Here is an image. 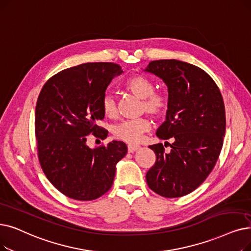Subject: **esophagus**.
<instances>
[{
	"label": "esophagus",
	"mask_w": 251,
	"mask_h": 251,
	"mask_svg": "<svg viewBox=\"0 0 251 251\" xmlns=\"http://www.w3.org/2000/svg\"><path fill=\"white\" fill-rule=\"evenodd\" d=\"M140 147L136 146V145H128V151L129 152H133L135 151H137Z\"/></svg>",
	"instance_id": "34e87169"
}]
</instances>
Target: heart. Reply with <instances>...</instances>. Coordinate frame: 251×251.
Masks as SVG:
<instances>
[{
  "label": "heart",
  "mask_w": 251,
  "mask_h": 251,
  "mask_svg": "<svg viewBox=\"0 0 251 251\" xmlns=\"http://www.w3.org/2000/svg\"><path fill=\"white\" fill-rule=\"evenodd\" d=\"M125 89L131 92L138 99L143 100L140 110L146 112L154 118L160 117L165 112L167 106V100L164 95L156 93L154 82L145 75H137L128 79L125 83ZM102 111L106 117L114 118L117 116V103L113 94L106 93L101 101ZM151 124L146 118H138L134 120H127L117 124L113 133L118 138L126 143L137 144L141 136L150 130Z\"/></svg>",
  "instance_id": "obj_1"
}]
</instances>
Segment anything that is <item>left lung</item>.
Here are the masks:
<instances>
[{"label":"left lung","mask_w":251,"mask_h":251,"mask_svg":"<svg viewBox=\"0 0 251 251\" xmlns=\"http://www.w3.org/2000/svg\"><path fill=\"white\" fill-rule=\"evenodd\" d=\"M144 71L167 87L166 119L156 134L173 141L169 152L162 144L149 147L156 163L147 173L148 186L163 197H181L200 186L219 159L226 134L223 96L208 74L188 62L155 60Z\"/></svg>","instance_id":"8db88e82"}]
</instances>
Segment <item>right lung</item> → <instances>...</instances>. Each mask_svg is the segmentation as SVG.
<instances>
[{
	"mask_svg": "<svg viewBox=\"0 0 251 251\" xmlns=\"http://www.w3.org/2000/svg\"><path fill=\"white\" fill-rule=\"evenodd\" d=\"M119 64L88 62L63 70L43 87L36 105L35 132L41 167L50 182L69 198L90 201L113 186L116 165L127 154L122 141L90 149L87 135L104 139L96 125L104 118L101 101Z\"/></svg>",
	"mask_w": 251,
	"mask_h": 251,
	"instance_id": "right-lung-1",
	"label": "right lung"
}]
</instances>
